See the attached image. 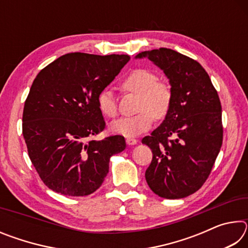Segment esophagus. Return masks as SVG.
<instances>
[{
  "label": "esophagus",
  "mask_w": 248,
  "mask_h": 248,
  "mask_svg": "<svg viewBox=\"0 0 248 248\" xmlns=\"http://www.w3.org/2000/svg\"><path fill=\"white\" fill-rule=\"evenodd\" d=\"M125 142H127V144H129V145H133V144L138 143V140L134 139V138H127Z\"/></svg>",
  "instance_id": "34e87169"
}]
</instances>
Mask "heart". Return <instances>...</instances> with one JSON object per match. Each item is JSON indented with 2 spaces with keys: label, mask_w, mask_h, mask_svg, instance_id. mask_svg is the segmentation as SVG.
<instances>
[{
  "label": "heart",
  "mask_w": 248,
  "mask_h": 248,
  "mask_svg": "<svg viewBox=\"0 0 248 248\" xmlns=\"http://www.w3.org/2000/svg\"><path fill=\"white\" fill-rule=\"evenodd\" d=\"M121 90L125 93L138 94L137 110L132 117L117 119L110 124L112 132L124 137H134L151 128L154 118L163 119L169 114L171 90L169 84L157 81V75L146 69H134L120 83ZM100 112L108 118H115L118 114V106L114 94L104 90L97 98Z\"/></svg>",
  "instance_id": "1"
}]
</instances>
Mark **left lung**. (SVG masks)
Segmentation results:
<instances>
[{
  "label": "left lung",
  "instance_id": "left-lung-1",
  "mask_svg": "<svg viewBox=\"0 0 248 248\" xmlns=\"http://www.w3.org/2000/svg\"><path fill=\"white\" fill-rule=\"evenodd\" d=\"M143 57L164 71L173 94L165 120L142 139L153 154L146 183L162 198H185L202 187L220 152L223 125L219 95L194 59L167 48L137 56Z\"/></svg>",
  "mask_w": 248,
  "mask_h": 248
}]
</instances>
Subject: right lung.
Returning <instances> with one entry per match:
<instances>
[{"instance_id":"add662e5","label":"right lung","mask_w":248,"mask_h":248,"mask_svg":"<svg viewBox=\"0 0 248 248\" xmlns=\"http://www.w3.org/2000/svg\"><path fill=\"white\" fill-rule=\"evenodd\" d=\"M125 54H64L33 79L25 100L23 136L39 177L58 194L81 197L102 186L123 136L92 140L106 127L97 98L129 61Z\"/></svg>"}]
</instances>
